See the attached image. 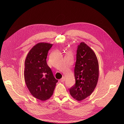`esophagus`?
Here are the masks:
<instances>
[{
  "label": "esophagus",
  "instance_id": "1",
  "mask_svg": "<svg viewBox=\"0 0 124 124\" xmlns=\"http://www.w3.org/2000/svg\"><path fill=\"white\" fill-rule=\"evenodd\" d=\"M65 77H64V76H63L62 77V78L61 79V82H64L65 81Z\"/></svg>",
  "mask_w": 124,
  "mask_h": 124
}]
</instances>
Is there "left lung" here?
I'll return each mask as SVG.
<instances>
[{
  "instance_id": "1",
  "label": "left lung",
  "mask_w": 124,
  "mask_h": 124,
  "mask_svg": "<svg viewBox=\"0 0 124 124\" xmlns=\"http://www.w3.org/2000/svg\"><path fill=\"white\" fill-rule=\"evenodd\" d=\"M75 84L69 89L78 101L85 99L93 92L99 78V64L95 53L84 42L78 46L74 68Z\"/></svg>"
}]
</instances>
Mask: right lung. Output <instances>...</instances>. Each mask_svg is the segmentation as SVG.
<instances>
[{
    "label": "right lung",
    "instance_id": "right-lung-1",
    "mask_svg": "<svg viewBox=\"0 0 124 124\" xmlns=\"http://www.w3.org/2000/svg\"><path fill=\"white\" fill-rule=\"evenodd\" d=\"M53 44L39 42L28 53L25 61L24 79L30 93L35 98L46 101L53 94L58 82L46 62Z\"/></svg>",
    "mask_w": 124,
    "mask_h": 124
}]
</instances>
